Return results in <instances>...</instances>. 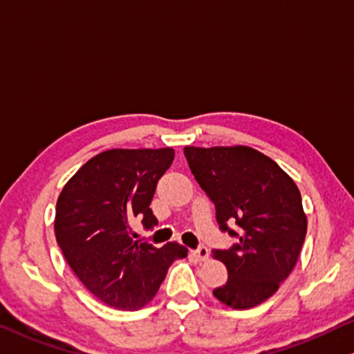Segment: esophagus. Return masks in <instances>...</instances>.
I'll return each instance as SVG.
<instances>
[{"label":"esophagus","instance_id":"esophagus-1","mask_svg":"<svg viewBox=\"0 0 354 354\" xmlns=\"http://www.w3.org/2000/svg\"><path fill=\"white\" fill-rule=\"evenodd\" d=\"M194 257H196V259L198 261H205V259H209V250L205 248V247H199L198 250H194V252H192Z\"/></svg>","mask_w":354,"mask_h":354}]
</instances>
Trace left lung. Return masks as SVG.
<instances>
[{"mask_svg":"<svg viewBox=\"0 0 354 354\" xmlns=\"http://www.w3.org/2000/svg\"><path fill=\"white\" fill-rule=\"evenodd\" d=\"M183 153L214 201L220 227L239 237L231 250H214L227 269V281L214 296L234 310L257 307L279 290L301 253L307 215L297 185L274 160L247 145H188ZM227 222L236 223L237 233Z\"/></svg>","mask_w":354,"mask_h":354,"instance_id":"8db88e82","label":"left lung"}]
</instances>
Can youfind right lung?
Instances as JSON below:
<instances>
[{
    "mask_svg": "<svg viewBox=\"0 0 354 354\" xmlns=\"http://www.w3.org/2000/svg\"><path fill=\"white\" fill-rule=\"evenodd\" d=\"M174 149H111L88 160L57 201L55 237L69 268L91 295L122 310L145 307L167 269L188 248H156L136 241L131 221L158 220L150 209L156 182L172 165Z\"/></svg>",
    "mask_w": 354,
    "mask_h": 354,
    "instance_id": "1",
    "label": "right lung"
}]
</instances>
